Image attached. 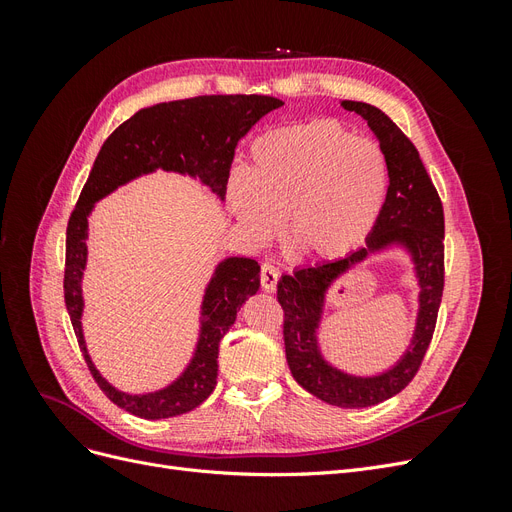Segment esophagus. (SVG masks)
Wrapping results in <instances>:
<instances>
[{"instance_id": "esophagus-1", "label": "esophagus", "mask_w": 512, "mask_h": 512, "mask_svg": "<svg viewBox=\"0 0 512 512\" xmlns=\"http://www.w3.org/2000/svg\"><path fill=\"white\" fill-rule=\"evenodd\" d=\"M277 280H280V271H277V267L271 265V262H265V265L260 267V286H262V290L275 292Z\"/></svg>"}]
</instances>
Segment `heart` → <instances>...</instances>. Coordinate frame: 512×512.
Instances as JSON below:
<instances>
[{
  "mask_svg": "<svg viewBox=\"0 0 512 512\" xmlns=\"http://www.w3.org/2000/svg\"><path fill=\"white\" fill-rule=\"evenodd\" d=\"M389 177V158L376 141L335 119H312L258 136L247 175L228 181V198L254 239L273 237L288 215V241L307 256L333 260L374 230Z\"/></svg>",
  "mask_w": 512,
  "mask_h": 512,
  "instance_id": "1",
  "label": "heart"
}]
</instances>
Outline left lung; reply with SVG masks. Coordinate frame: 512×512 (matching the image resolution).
I'll list each match as a JSON object with an SVG mask.
<instances>
[{
    "label": "left lung",
    "instance_id": "1",
    "mask_svg": "<svg viewBox=\"0 0 512 512\" xmlns=\"http://www.w3.org/2000/svg\"><path fill=\"white\" fill-rule=\"evenodd\" d=\"M342 106L367 121L389 158L391 177L386 203L365 247L346 258L282 275V280L277 282V301L284 309V346L292 378L305 391L331 406L367 408L404 391L416 376L431 344L444 290V209L414 143L397 128V123L380 108L365 102L344 100ZM393 240H401L411 247L424 288L413 348L386 375L354 379L324 364L317 352L315 329L323 290L339 272Z\"/></svg>",
    "mask_w": 512,
    "mask_h": 512
}]
</instances>
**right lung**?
Masks as SVG:
<instances>
[{
    "label": "right lung",
    "mask_w": 512,
    "mask_h": 512,
    "mask_svg": "<svg viewBox=\"0 0 512 512\" xmlns=\"http://www.w3.org/2000/svg\"><path fill=\"white\" fill-rule=\"evenodd\" d=\"M273 96H198L143 108L106 138L94 168L76 200L66 230L64 299L79 348L91 376L115 406L141 418H170L190 412L218 384V352L226 331L235 324L247 297L258 290L260 267L254 258H226L215 269L203 303V333L190 367L166 389L149 395H128L113 389L91 363L83 329L81 277L87 262V215L96 200L130 179L156 168L198 175L220 198L226 196L230 166L241 138L254 123L280 108Z\"/></svg>",
    "instance_id": "obj_1"
}]
</instances>
